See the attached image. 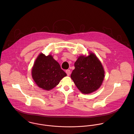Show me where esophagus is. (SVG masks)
Instances as JSON below:
<instances>
[{
  "mask_svg": "<svg viewBox=\"0 0 134 134\" xmlns=\"http://www.w3.org/2000/svg\"><path fill=\"white\" fill-rule=\"evenodd\" d=\"M65 72H66V74H67L68 76H69L70 74V73H71L70 70H66L65 71Z\"/></svg>",
  "mask_w": 134,
  "mask_h": 134,
  "instance_id": "1",
  "label": "esophagus"
}]
</instances>
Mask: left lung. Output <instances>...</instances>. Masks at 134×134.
Segmentation results:
<instances>
[{
  "label": "left lung",
  "mask_w": 134,
  "mask_h": 134,
  "mask_svg": "<svg viewBox=\"0 0 134 134\" xmlns=\"http://www.w3.org/2000/svg\"><path fill=\"white\" fill-rule=\"evenodd\" d=\"M74 66L71 77L82 93H91L100 87L105 72L101 62L94 54L90 53L87 57L80 56Z\"/></svg>",
  "instance_id": "1"
}]
</instances>
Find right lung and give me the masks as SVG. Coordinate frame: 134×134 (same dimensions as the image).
Listing matches in <instances>:
<instances>
[{
  "mask_svg": "<svg viewBox=\"0 0 134 134\" xmlns=\"http://www.w3.org/2000/svg\"><path fill=\"white\" fill-rule=\"evenodd\" d=\"M32 76L40 88L46 90L53 89L66 74L51 55L40 54L32 69Z\"/></svg>",
  "mask_w": 134,
  "mask_h": 134,
  "instance_id": "1",
  "label": "right lung"
}]
</instances>
